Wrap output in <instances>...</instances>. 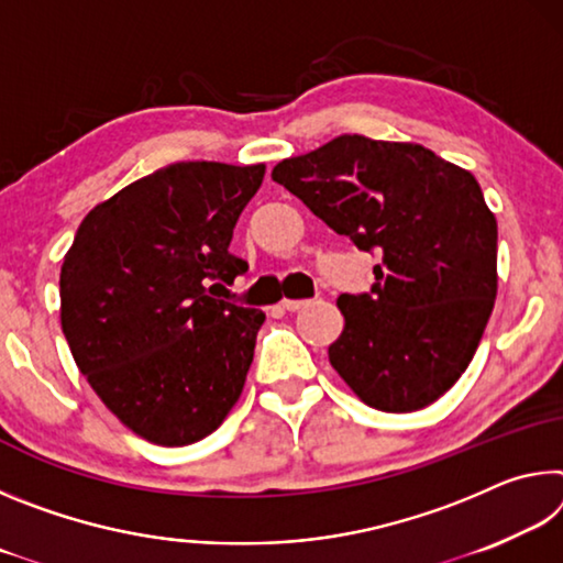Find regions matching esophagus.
<instances>
[{"label": "esophagus", "instance_id": "34e87169", "mask_svg": "<svg viewBox=\"0 0 563 563\" xmlns=\"http://www.w3.org/2000/svg\"><path fill=\"white\" fill-rule=\"evenodd\" d=\"M280 305H283V310L295 312V310L305 308V305H310V300H290V298H285V300H280Z\"/></svg>", "mask_w": 563, "mask_h": 563}]
</instances>
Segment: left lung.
I'll return each instance as SVG.
<instances>
[{
	"instance_id": "1",
	"label": "left lung",
	"mask_w": 563,
	"mask_h": 563,
	"mask_svg": "<svg viewBox=\"0 0 563 563\" xmlns=\"http://www.w3.org/2000/svg\"><path fill=\"white\" fill-rule=\"evenodd\" d=\"M273 180L360 251L365 295H340L330 365L383 412L432 405L470 367L497 298V218L476 178L434 151L345 133L285 158Z\"/></svg>"
}]
</instances>
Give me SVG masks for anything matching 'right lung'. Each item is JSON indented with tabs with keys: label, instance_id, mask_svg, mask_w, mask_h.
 <instances>
[{
	"label": "right lung",
	"instance_id": "obj_1",
	"mask_svg": "<svg viewBox=\"0 0 563 563\" xmlns=\"http://www.w3.org/2000/svg\"><path fill=\"white\" fill-rule=\"evenodd\" d=\"M265 164L180 161L93 206L64 255L62 330L109 412L161 446L203 440L251 369L263 310L221 300Z\"/></svg>",
	"mask_w": 563,
	"mask_h": 563
}]
</instances>
